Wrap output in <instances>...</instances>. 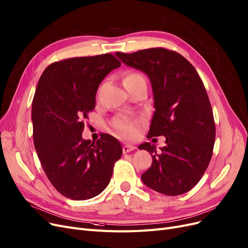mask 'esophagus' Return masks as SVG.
<instances>
[{"label": "esophagus", "instance_id": "34e87169", "mask_svg": "<svg viewBox=\"0 0 248 248\" xmlns=\"http://www.w3.org/2000/svg\"><path fill=\"white\" fill-rule=\"evenodd\" d=\"M136 149V147L134 145H124V148H123V152L125 154V153H129V152H131V151H133V150H135Z\"/></svg>", "mask_w": 248, "mask_h": 248}]
</instances>
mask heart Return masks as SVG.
<instances>
[{
  "instance_id": "b5f03b06",
  "label": "heart",
  "mask_w": 248,
  "mask_h": 248,
  "mask_svg": "<svg viewBox=\"0 0 248 248\" xmlns=\"http://www.w3.org/2000/svg\"><path fill=\"white\" fill-rule=\"evenodd\" d=\"M141 81H145L144 77L140 72L135 70L127 71L124 77V87H130L139 84ZM112 126L118 134L124 137H134L137 134V122L135 119L119 117L112 122Z\"/></svg>"
}]
</instances>
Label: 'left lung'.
Wrapping results in <instances>:
<instances>
[{
	"label": "left lung",
	"instance_id": "obj_1",
	"mask_svg": "<svg viewBox=\"0 0 248 248\" xmlns=\"http://www.w3.org/2000/svg\"><path fill=\"white\" fill-rule=\"evenodd\" d=\"M116 55L149 77L155 111L147 138L166 137L167 145L160 151L148 142L139 146L152 156L142 181L164 195L184 194L204 175L216 140L213 109L202 79L176 51L150 48Z\"/></svg>",
	"mask_w": 248,
	"mask_h": 248
}]
</instances>
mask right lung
Segmentation results:
<instances>
[{
  "label": "right lung",
  "mask_w": 248,
  "mask_h": 248,
  "mask_svg": "<svg viewBox=\"0 0 248 248\" xmlns=\"http://www.w3.org/2000/svg\"><path fill=\"white\" fill-rule=\"evenodd\" d=\"M122 65L114 55L56 61L39 79L31 106L33 144L42 168L60 194L86 200L109 184L122 145L108 134L82 140L84 119L96 105L99 85Z\"/></svg>",
  "instance_id": "obj_1"
}]
</instances>
